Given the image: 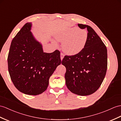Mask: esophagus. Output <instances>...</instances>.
<instances>
[{
  "label": "esophagus",
  "instance_id": "34e87169",
  "mask_svg": "<svg viewBox=\"0 0 121 121\" xmlns=\"http://www.w3.org/2000/svg\"><path fill=\"white\" fill-rule=\"evenodd\" d=\"M64 54H63L62 53H60V59H61V60H63V59L64 58Z\"/></svg>",
  "mask_w": 121,
  "mask_h": 121
}]
</instances>
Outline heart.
<instances>
[{
	"instance_id": "obj_1",
	"label": "heart",
	"mask_w": 121,
	"mask_h": 121,
	"mask_svg": "<svg viewBox=\"0 0 121 121\" xmlns=\"http://www.w3.org/2000/svg\"><path fill=\"white\" fill-rule=\"evenodd\" d=\"M57 40L62 43V48L66 54L74 55L80 53L86 45L88 32L75 26L67 28L54 33Z\"/></svg>"
}]
</instances>
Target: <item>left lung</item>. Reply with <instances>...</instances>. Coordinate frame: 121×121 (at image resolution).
<instances>
[{"mask_svg":"<svg viewBox=\"0 0 121 121\" xmlns=\"http://www.w3.org/2000/svg\"><path fill=\"white\" fill-rule=\"evenodd\" d=\"M87 28L88 39L84 49L79 53L64 57L61 61L66 68V84L71 92L81 96L95 92L104 80L107 68L106 47L91 26L78 24Z\"/></svg>","mask_w":121,"mask_h":121,"instance_id":"obj_1","label":"left lung"}]
</instances>
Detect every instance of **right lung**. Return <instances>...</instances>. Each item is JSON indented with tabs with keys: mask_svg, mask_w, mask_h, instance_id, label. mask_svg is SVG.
<instances>
[{
	"mask_svg": "<svg viewBox=\"0 0 121 121\" xmlns=\"http://www.w3.org/2000/svg\"><path fill=\"white\" fill-rule=\"evenodd\" d=\"M32 25L26 23L12 41L8 64L15 87L26 95H36L47 89L50 77L61 61L58 50L43 52L31 32Z\"/></svg>",
	"mask_w": 121,
	"mask_h": 121,
	"instance_id": "add662e5",
	"label": "right lung"
}]
</instances>
